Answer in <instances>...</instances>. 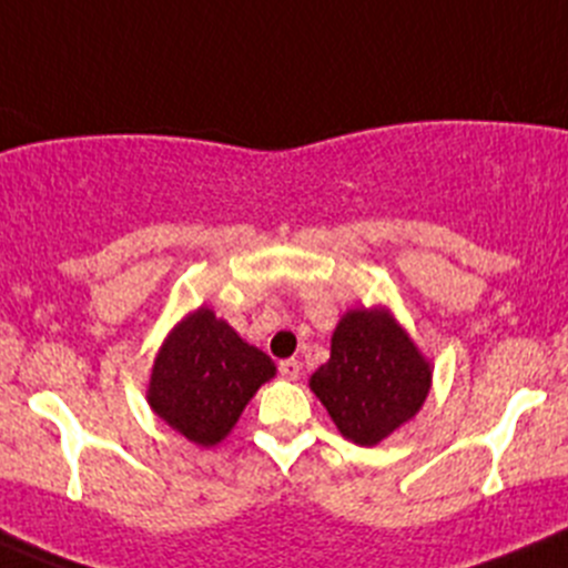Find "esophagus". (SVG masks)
Segmentation results:
<instances>
[{
    "mask_svg": "<svg viewBox=\"0 0 568 568\" xmlns=\"http://www.w3.org/2000/svg\"><path fill=\"white\" fill-rule=\"evenodd\" d=\"M300 371H302L300 359H283V363H280V374H283L285 379H296Z\"/></svg>",
    "mask_w": 568,
    "mask_h": 568,
    "instance_id": "34e87169",
    "label": "esophagus"
}]
</instances>
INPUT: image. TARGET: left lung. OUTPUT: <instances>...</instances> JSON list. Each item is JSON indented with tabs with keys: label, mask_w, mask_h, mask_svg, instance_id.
I'll list each match as a JSON object with an SVG mask.
<instances>
[{
	"label": "left lung",
	"mask_w": 568,
	"mask_h": 568,
	"mask_svg": "<svg viewBox=\"0 0 568 568\" xmlns=\"http://www.w3.org/2000/svg\"><path fill=\"white\" fill-rule=\"evenodd\" d=\"M432 371L415 343L385 311H352L332 335L329 363L311 376L346 439L376 445L426 400Z\"/></svg>",
	"instance_id": "8db88e82"
}]
</instances>
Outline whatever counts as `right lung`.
Here are the masks:
<instances>
[{"instance_id":"1","label":"right lung","mask_w":568,"mask_h":568,"mask_svg":"<svg viewBox=\"0 0 568 568\" xmlns=\"http://www.w3.org/2000/svg\"><path fill=\"white\" fill-rule=\"evenodd\" d=\"M274 363L244 343L209 307L175 326L153 363V412L197 445H216L244 412Z\"/></svg>"}]
</instances>
